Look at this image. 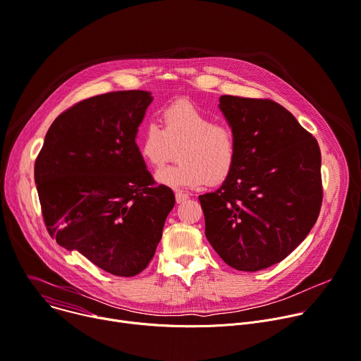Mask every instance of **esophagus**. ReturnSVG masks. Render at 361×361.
I'll return each instance as SVG.
<instances>
[{
    "label": "esophagus",
    "instance_id": "obj_1",
    "mask_svg": "<svg viewBox=\"0 0 361 361\" xmlns=\"http://www.w3.org/2000/svg\"><path fill=\"white\" fill-rule=\"evenodd\" d=\"M175 198H176V202H178V204H182V202H185L186 200H189V195H188V193L182 192V190H176V192H175Z\"/></svg>",
    "mask_w": 361,
    "mask_h": 361
}]
</instances>
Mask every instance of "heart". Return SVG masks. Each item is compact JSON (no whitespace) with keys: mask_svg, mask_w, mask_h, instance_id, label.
Segmentation results:
<instances>
[{"mask_svg":"<svg viewBox=\"0 0 361 361\" xmlns=\"http://www.w3.org/2000/svg\"><path fill=\"white\" fill-rule=\"evenodd\" d=\"M161 127L147 123L137 138L138 152L153 168L175 159L179 163L163 168L156 180L176 189L219 183L233 172L238 157L235 130L193 104L180 101L166 106L160 114Z\"/></svg>","mask_w":361,"mask_h":361,"instance_id":"obj_1","label":"heart"}]
</instances>
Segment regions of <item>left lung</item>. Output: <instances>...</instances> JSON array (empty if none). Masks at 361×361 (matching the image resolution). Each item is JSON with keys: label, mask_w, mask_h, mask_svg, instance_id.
<instances>
[{"label": "left lung", "mask_w": 361, "mask_h": 361, "mask_svg": "<svg viewBox=\"0 0 361 361\" xmlns=\"http://www.w3.org/2000/svg\"><path fill=\"white\" fill-rule=\"evenodd\" d=\"M238 138V157L215 192L200 195L205 235L241 271L286 259L317 223L322 204L315 137L271 99L219 97Z\"/></svg>", "instance_id": "obj_1"}]
</instances>
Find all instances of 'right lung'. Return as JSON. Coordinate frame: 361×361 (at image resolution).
<instances>
[{
  "instance_id": "right-lung-1",
  "label": "right lung",
  "mask_w": 361,
  "mask_h": 361,
  "mask_svg": "<svg viewBox=\"0 0 361 361\" xmlns=\"http://www.w3.org/2000/svg\"><path fill=\"white\" fill-rule=\"evenodd\" d=\"M152 101L134 90L76 102L53 121L35 164L50 237L123 277L147 267L175 205L135 145Z\"/></svg>"
}]
</instances>
